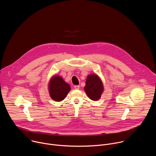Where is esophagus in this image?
Returning <instances> with one entry per match:
<instances>
[{
	"label": "esophagus",
	"mask_w": 156,
	"mask_h": 156,
	"mask_svg": "<svg viewBox=\"0 0 156 156\" xmlns=\"http://www.w3.org/2000/svg\"><path fill=\"white\" fill-rule=\"evenodd\" d=\"M74 88L75 89V90H79L80 86H78V85H77V86H74Z\"/></svg>",
	"instance_id": "esophagus-1"
}]
</instances>
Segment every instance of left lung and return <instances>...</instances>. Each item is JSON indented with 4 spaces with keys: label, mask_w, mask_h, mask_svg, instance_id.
Returning <instances> with one entry per match:
<instances>
[{
    "label": "left lung",
    "mask_w": 156,
    "mask_h": 156,
    "mask_svg": "<svg viewBox=\"0 0 156 156\" xmlns=\"http://www.w3.org/2000/svg\"><path fill=\"white\" fill-rule=\"evenodd\" d=\"M84 90L91 100L97 101L100 99L104 88L101 78L96 74H90L86 78Z\"/></svg>",
    "instance_id": "8db88e82"
}]
</instances>
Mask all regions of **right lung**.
<instances>
[{
	"instance_id": "obj_1",
	"label": "right lung",
	"mask_w": 156,
	"mask_h": 156,
	"mask_svg": "<svg viewBox=\"0 0 156 156\" xmlns=\"http://www.w3.org/2000/svg\"><path fill=\"white\" fill-rule=\"evenodd\" d=\"M48 87L50 97L56 102L62 101L71 90L70 86L63 78L56 75L50 78Z\"/></svg>"
}]
</instances>
